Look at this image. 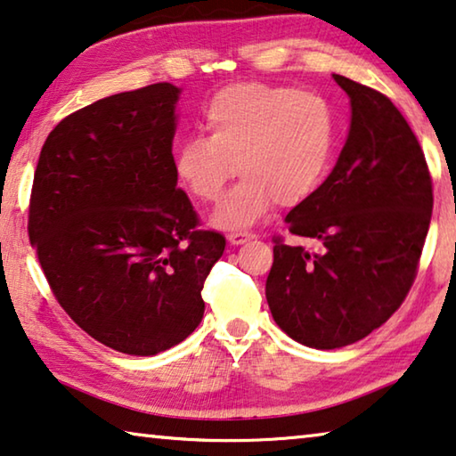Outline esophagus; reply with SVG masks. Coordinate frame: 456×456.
<instances>
[{"label": "esophagus", "mask_w": 456, "mask_h": 456, "mask_svg": "<svg viewBox=\"0 0 456 456\" xmlns=\"http://www.w3.org/2000/svg\"><path fill=\"white\" fill-rule=\"evenodd\" d=\"M254 233H251V231H231V233L227 235V240H229V243L231 245H241V243H245V241H249V240H254Z\"/></svg>", "instance_id": "obj_1"}]
</instances>
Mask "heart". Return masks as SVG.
<instances>
[{
	"instance_id": "heart-1",
	"label": "heart",
	"mask_w": 456,
	"mask_h": 456,
	"mask_svg": "<svg viewBox=\"0 0 456 456\" xmlns=\"http://www.w3.org/2000/svg\"><path fill=\"white\" fill-rule=\"evenodd\" d=\"M208 135H189L176 150L175 168L192 197L219 200L213 215L223 229L254 225L280 202L296 207L321 189L337 154L335 107L298 86L240 83L215 93L205 107Z\"/></svg>"
}]
</instances>
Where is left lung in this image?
Masks as SVG:
<instances>
[{"label":"left lung","mask_w":456,"mask_h":456,"mask_svg":"<svg viewBox=\"0 0 456 456\" xmlns=\"http://www.w3.org/2000/svg\"><path fill=\"white\" fill-rule=\"evenodd\" d=\"M351 99V129L322 186L286 215L310 254L273 235L265 298L294 341L337 349L379 329L414 284L432 216V176L400 110L384 93L332 75Z\"/></svg>","instance_id":"1"}]
</instances>
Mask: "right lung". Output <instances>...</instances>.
Returning a JSON list of instances; mask_svg holds the SVG:
<instances>
[{"label": "right lung", "instance_id": "obj_1", "mask_svg": "<svg viewBox=\"0 0 456 456\" xmlns=\"http://www.w3.org/2000/svg\"><path fill=\"white\" fill-rule=\"evenodd\" d=\"M178 89L156 83L99 99L46 137L28 237L54 298L86 335L127 355L184 341L225 251L176 186Z\"/></svg>", "mask_w": 456, "mask_h": 456}]
</instances>
